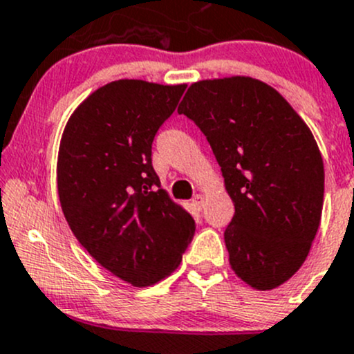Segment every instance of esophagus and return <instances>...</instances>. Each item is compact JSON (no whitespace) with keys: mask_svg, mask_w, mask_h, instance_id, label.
<instances>
[{"mask_svg":"<svg viewBox=\"0 0 354 354\" xmlns=\"http://www.w3.org/2000/svg\"><path fill=\"white\" fill-rule=\"evenodd\" d=\"M192 204H194L198 209H201V207L204 206V196L203 194H196L194 198H192Z\"/></svg>","mask_w":354,"mask_h":354,"instance_id":"obj_1","label":"esophagus"}]
</instances>
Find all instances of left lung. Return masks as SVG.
<instances>
[{"instance_id":"left-lung-1","label":"left lung","mask_w":354,"mask_h":354,"mask_svg":"<svg viewBox=\"0 0 354 354\" xmlns=\"http://www.w3.org/2000/svg\"><path fill=\"white\" fill-rule=\"evenodd\" d=\"M203 131L235 214L230 266L256 290L288 281L307 259L324 204V163L304 119L250 76L192 83L177 109Z\"/></svg>"}]
</instances>
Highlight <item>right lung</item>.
<instances>
[{
  "label": "right lung",
  "instance_id": "add662e5",
  "mask_svg": "<svg viewBox=\"0 0 354 354\" xmlns=\"http://www.w3.org/2000/svg\"><path fill=\"white\" fill-rule=\"evenodd\" d=\"M185 85L118 80L76 107L57 155V192L69 228L102 268L150 286L180 264L194 236L191 214L160 189L156 131Z\"/></svg>",
  "mask_w": 354,
  "mask_h": 354
}]
</instances>
